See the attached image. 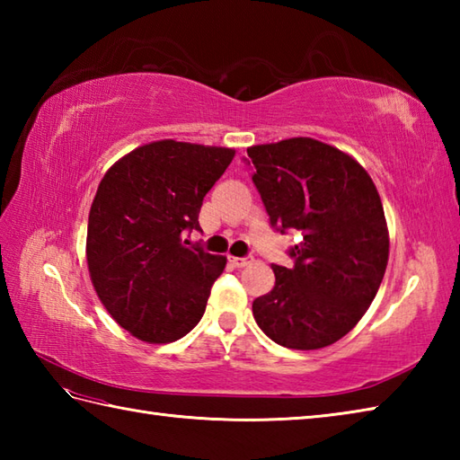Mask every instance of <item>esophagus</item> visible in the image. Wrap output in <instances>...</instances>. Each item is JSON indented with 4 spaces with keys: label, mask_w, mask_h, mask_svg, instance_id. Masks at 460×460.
Returning <instances> with one entry per match:
<instances>
[{
    "label": "esophagus",
    "mask_w": 460,
    "mask_h": 460,
    "mask_svg": "<svg viewBox=\"0 0 460 460\" xmlns=\"http://www.w3.org/2000/svg\"><path fill=\"white\" fill-rule=\"evenodd\" d=\"M229 262L235 269H243L252 262V257H229Z\"/></svg>",
    "instance_id": "obj_1"
}]
</instances>
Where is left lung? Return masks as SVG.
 Returning a JSON list of instances; mask_svg holds the SVG:
<instances>
[{
  "instance_id": "obj_1",
  "label": "left lung",
  "mask_w": 460,
  "mask_h": 460,
  "mask_svg": "<svg viewBox=\"0 0 460 460\" xmlns=\"http://www.w3.org/2000/svg\"><path fill=\"white\" fill-rule=\"evenodd\" d=\"M270 225L300 231L295 267L252 300L259 328L292 349L334 344L366 314L384 280L389 233L376 183L334 146L288 138L247 148Z\"/></svg>"
}]
</instances>
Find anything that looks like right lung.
Wrapping results in <instances>:
<instances>
[{
  "label": "right lung",
  "instance_id": "add662e5",
  "mask_svg": "<svg viewBox=\"0 0 460 460\" xmlns=\"http://www.w3.org/2000/svg\"><path fill=\"white\" fill-rule=\"evenodd\" d=\"M235 150L175 140L138 146L104 173L91 205L86 265L109 314L134 338L168 344L201 320L227 259L188 247L205 193Z\"/></svg>",
  "mask_w": 460,
  "mask_h": 460
}]
</instances>
